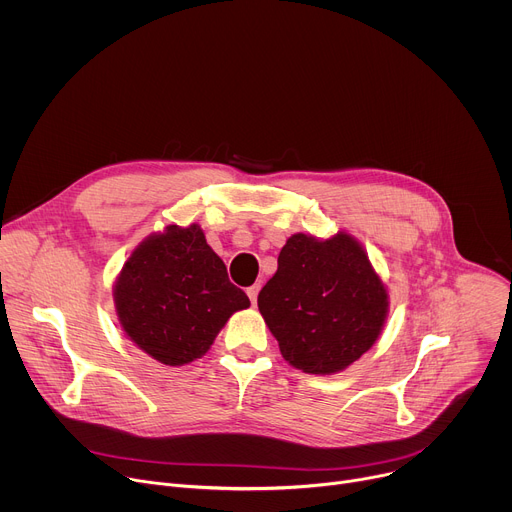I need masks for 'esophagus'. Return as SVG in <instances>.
Wrapping results in <instances>:
<instances>
[{
  "label": "esophagus",
  "instance_id": "34e87169",
  "mask_svg": "<svg viewBox=\"0 0 512 512\" xmlns=\"http://www.w3.org/2000/svg\"><path fill=\"white\" fill-rule=\"evenodd\" d=\"M259 285H251V287H247V296H249V300H251V304L255 306L257 304V294H259Z\"/></svg>",
  "mask_w": 512,
  "mask_h": 512
}]
</instances>
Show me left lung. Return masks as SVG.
I'll list each match as a JSON object with an SVG mask.
<instances>
[{
  "label": "left lung",
  "mask_w": 512,
  "mask_h": 512,
  "mask_svg": "<svg viewBox=\"0 0 512 512\" xmlns=\"http://www.w3.org/2000/svg\"><path fill=\"white\" fill-rule=\"evenodd\" d=\"M257 306L291 367L332 375L375 344L389 300L367 253L350 235L318 241L298 233L283 245Z\"/></svg>",
  "instance_id": "1"
}]
</instances>
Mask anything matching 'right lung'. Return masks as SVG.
<instances>
[{
  "label": "right lung",
  "instance_id": "1",
  "mask_svg": "<svg viewBox=\"0 0 512 512\" xmlns=\"http://www.w3.org/2000/svg\"><path fill=\"white\" fill-rule=\"evenodd\" d=\"M249 306L198 225H172L145 239L115 283L121 328L170 367L202 356L227 320Z\"/></svg>",
  "mask_w": 512,
  "mask_h": 512
}]
</instances>
